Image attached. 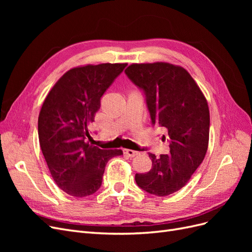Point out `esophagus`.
Returning a JSON list of instances; mask_svg holds the SVG:
<instances>
[{"label": "esophagus", "mask_w": 252, "mask_h": 252, "mask_svg": "<svg viewBox=\"0 0 252 252\" xmlns=\"http://www.w3.org/2000/svg\"><path fill=\"white\" fill-rule=\"evenodd\" d=\"M123 152H124V155H126V156H128V157H130V158H134L135 156L139 155L138 151L130 150V149H124Z\"/></svg>", "instance_id": "esophagus-1"}]
</instances>
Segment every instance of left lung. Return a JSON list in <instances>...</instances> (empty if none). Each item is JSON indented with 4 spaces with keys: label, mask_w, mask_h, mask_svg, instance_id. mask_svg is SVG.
Wrapping results in <instances>:
<instances>
[{
    "label": "left lung",
    "mask_w": 252,
    "mask_h": 252,
    "mask_svg": "<svg viewBox=\"0 0 252 252\" xmlns=\"http://www.w3.org/2000/svg\"><path fill=\"white\" fill-rule=\"evenodd\" d=\"M125 73L145 96L152 126L166 132L169 155L149 154L152 167L136 173L138 186L166 196L184 187L208 147L210 118L201 89L184 68L168 63L132 64ZM162 140H166L163 135Z\"/></svg>",
    "instance_id": "obj_1"
}]
</instances>
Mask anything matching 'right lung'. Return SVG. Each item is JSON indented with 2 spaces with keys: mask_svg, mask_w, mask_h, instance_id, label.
Listing matches in <instances>:
<instances>
[{
  "mask_svg": "<svg viewBox=\"0 0 252 252\" xmlns=\"http://www.w3.org/2000/svg\"><path fill=\"white\" fill-rule=\"evenodd\" d=\"M127 64H100L68 70L45 98L37 121L40 146L56 184L72 196L94 193L105 167L121 149L104 150L87 143L88 125L101 97Z\"/></svg>",
  "mask_w": 252,
  "mask_h": 252,
  "instance_id": "1",
  "label": "right lung"
}]
</instances>
